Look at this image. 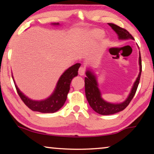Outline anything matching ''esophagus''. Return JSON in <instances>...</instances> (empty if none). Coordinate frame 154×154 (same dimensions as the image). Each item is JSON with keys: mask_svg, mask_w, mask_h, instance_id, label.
Returning a JSON list of instances; mask_svg holds the SVG:
<instances>
[{"mask_svg": "<svg viewBox=\"0 0 154 154\" xmlns=\"http://www.w3.org/2000/svg\"><path fill=\"white\" fill-rule=\"evenodd\" d=\"M78 72H79V75H81V76H83V75H84L85 73V69L84 67L81 66L79 69V71H78Z\"/></svg>", "mask_w": 154, "mask_h": 154, "instance_id": "obj_1", "label": "esophagus"}]
</instances>
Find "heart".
Listing matches in <instances>:
<instances>
[{
    "label": "heart",
    "mask_w": 154,
    "mask_h": 154,
    "mask_svg": "<svg viewBox=\"0 0 154 154\" xmlns=\"http://www.w3.org/2000/svg\"><path fill=\"white\" fill-rule=\"evenodd\" d=\"M104 36V32L100 29H94L91 31L89 36L92 39H99Z\"/></svg>",
    "instance_id": "b5f03b06"
}]
</instances>
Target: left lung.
Masks as SVG:
<instances>
[{
  "instance_id": "1",
  "label": "left lung",
  "mask_w": 154,
  "mask_h": 154,
  "mask_svg": "<svg viewBox=\"0 0 154 154\" xmlns=\"http://www.w3.org/2000/svg\"><path fill=\"white\" fill-rule=\"evenodd\" d=\"M112 28L115 32L118 35L119 39H134V37L129 33L128 31L121 28L114 24L109 23L108 24ZM139 65H140V72L137 79L135 82L134 84L132 87L130 95L124 103L120 104H111L105 102L101 98V94L100 90H98L97 82L96 77L90 71H87L86 76L85 77V92L86 98L89 103L91 107L94 111L103 116L106 115H111L118 113L119 111H123L129 105L130 101L133 98L135 93L137 92L138 85H139L140 75L142 71V64H141V57L139 53Z\"/></svg>"
}]
</instances>
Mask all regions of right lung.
I'll return each mask as SVG.
<instances>
[{
  "instance_id": "obj_1",
  "label": "right lung",
  "mask_w": 154,
  "mask_h": 154,
  "mask_svg": "<svg viewBox=\"0 0 154 154\" xmlns=\"http://www.w3.org/2000/svg\"><path fill=\"white\" fill-rule=\"evenodd\" d=\"M54 24H59L58 23ZM81 64L79 63H77L68 69L60 77L54 92L52 94L50 97L45 100L35 101L30 100L20 92L17 85H15L14 79H13V80L18 95L28 108L34 111L41 112V113H54L64 105L66 100L68 93L69 92L71 80L72 78L78 75V70Z\"/></svg>"
}]
</instances>
